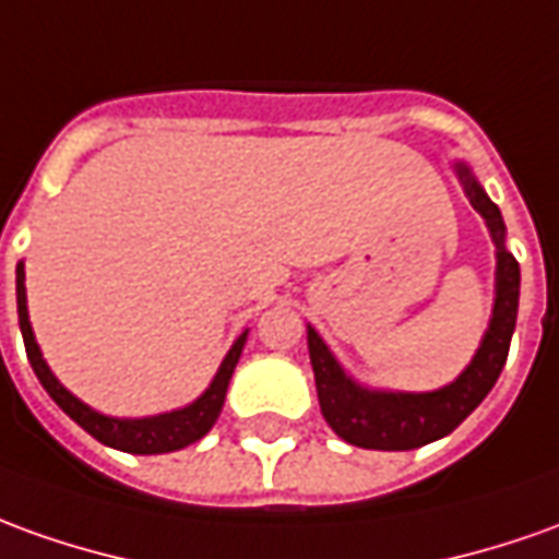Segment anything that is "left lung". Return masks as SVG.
Here are the masks:
<instances>
[{
    "instance_id": "obj_1",
    "label": "left lung",
    "mask_w": 559,
    "mask_h": 559,
    "mask_svg": "<svg viewBox=\"0 0 559 559\" xmlns=\"http://www.w3.org/2000/svg\"><path fill=\"white\" fill-rule=\"evenodd\" d=\"M456 176L472 206L484 215L496 242V301H492L490 329L484 334L472 365L453 383L435 392L365 390L353 377H346L341 361L331 356V349L317 331L307 329L322 417L346 444L365 450H414L432 444L453 432L487 399V392L496 386L506 368L508 346L518 322L521 264L506 249V222L499 206L487 198V191L465 164H456Z\"/></svg>"
}]
</instances>
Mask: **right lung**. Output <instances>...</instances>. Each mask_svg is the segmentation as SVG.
<instances>
[{"mask_svg":"<svg viewBox=\"0 0 559 559\" xmlns=\"http://www.w3.org/2000/svg\"><path fill=\"white\" fill-rule=\"evenodd\" d=\"M17 319H21V334L23 346H26V359L36 371L38 383L45 386V392L51 395L53 402L60 404V411L79 423L81 429L87 435H94L99 444H109L115 450H124V453H169V450H182L188 444L200 441L203 435L210 432L215 426V419L222 414V404H225V392H228L230 374L240 361L242 344H246V334L234 341L228 349V356L222 361L218 374L213 377L210 390L200 395L198 402L185 404L179 411H169V414H157V417H142V419H118L106 417L94 407L75 399L72 392L51 374L48 361L41 359V349L36 344V334L29 325V313H26V286H23V264H17Z\"/></svg>","mask_w":559,"mask_h":559,"instance_id":"1","label":"right lung"}]
</instances>
